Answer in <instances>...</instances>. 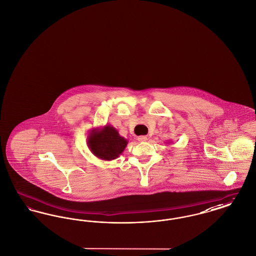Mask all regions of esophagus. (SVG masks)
<instances>
[{
  "label": "esophagus",
  "instance_id": "34e87169",
  "mask_svg": "<svg viewBox=\"0 0 256 256\" xmlns=\"http://www.w3.org/2000/svg\"><path fill=\"white\" fill-rule=\"evenodd\" d=\"M137 140L140 141V142H144V141L148 140V137H146V136H139V137L137 138Z\"/></svg>",
  "mask_w": 256,
  "mask_h": 256
}]
</instances>
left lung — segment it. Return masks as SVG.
<instances>
[{"mask_svg": "<svg viewBox=\"0 0 256 256\" xmlns=\"http://www.w3.org/2000/svg\"><path fill=\"white\" fill-rule=\"evenodd\" d=\"M169 143H170V142H169Z\"/></svg>", "mask_w": 256, "mask_h": 256, "instance_id": "8db88e82", "label": "left lung"}]
</instances>
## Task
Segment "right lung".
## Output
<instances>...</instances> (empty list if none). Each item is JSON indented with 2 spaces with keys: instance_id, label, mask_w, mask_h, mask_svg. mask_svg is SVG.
<instances>
[{
  "instance_id": "add662e5",
  "label": "right lung",
  "mask_w": 256,
  "mask_h": 256,
  "mask_svg": "<svg viewBox=\"0 0 256 256\" xmlns=\"http://www.w3.org/2000/svg\"><path fill=\"white\" fill-rule=\"evenodd\" d=\"M128 143V141L110 124L102 128H93L87 136V146L91 152L104 161L119 158Z\"/></svg>"
}]
</instances>
